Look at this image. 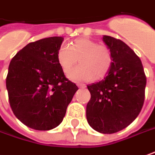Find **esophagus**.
Returning <instances> with one entry per match:
<instances>
[{"instance_id":"esophagus-1","label":"esophagus","mask_w":155,"mask_h":155,"mask_svg":"<svg viewBox=\"0 0 155 155\" xmlns=\"http://www.w3.org/2000/svg\"><path fill=\"white\" fill-rule=\"evenodd\" d=\"M78 88H80V89H84V88H86V85L78 84Z\"/></svg>"}]
</instances>
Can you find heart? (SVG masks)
Here are the masks:
<instances>
[{
	"label": "heart",
	"mask_w": 155,
	"mask_h": 155,
	"mask_svg": "<svg viewBox=\"0 0 155 155\" xmlns=\"http://www.w3.org/2000/svg\"><path fill=\"white\" fill-rule=\"evenodd\" d=\"M73 82H91L108 73L113 65V54L108 48L89 38H78L71 46L62 44L57 51V61L64 72Z\"/></svg>",
	"instance_id": "b5f03b06"
}]
</instances>
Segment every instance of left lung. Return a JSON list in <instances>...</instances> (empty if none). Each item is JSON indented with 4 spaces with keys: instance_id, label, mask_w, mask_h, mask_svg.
Instances as JSON below:
<instances>
[{
    "instance_id": "obj_1",
    "label": "left lung",
    "mask_w": 155,
    "mask_h": 155,
    "mask_svg": "<svg viewBox=\"0 0 155 155\" xmlns=\"http://www.w3.org/2000/svg\"><path fill=\"white\" fill-rule=\"evenodd\" d=\"M103 41L112 52L113 65L104 79L87 86L91 97L86 117L94 130L113 134L140 114L147 79L140 58L127 44L109 36H103Z\"/></svg>"
}]
</instances>
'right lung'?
Returning a JSON list of instances; mask_svg holds the SVG:
<instances>
[{
  "mask_svg": "<svg viewBox=\"0 0 155 155\" xmlns=\"http://www.w3.org/2000/svg\"><path fill=\"white\" fill-rule=\"evenodd\" d=\"M63 40L53 36L31 42L9 64L6 85L11 108L18 119L36 130L57 127L78 90L57 61Z\"/></svg>",
  "mask_w": 155,
  "mask_h": 155,
  "instance_id": "add662e5",
  "label": "right lung"
}]
</instances>
